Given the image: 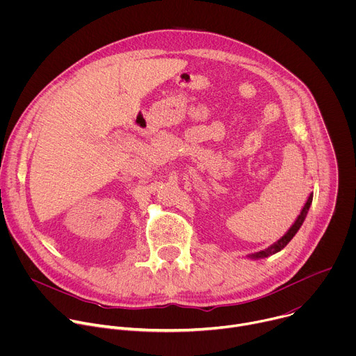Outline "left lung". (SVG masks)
I'll return each instance as SVG.
<instances>
[{"label": "left lung", "instance_id": "8db88e82", "mask_svg": "<svg viewBox=\"0 0 356 356\" xmlns=\"http://www.w3.org/2000/svg\"><path fill=\"white\" fill-rule=\"evenodd\" d=\"M312 202H313V193H310V195H309V198H307V201H306V204H304V207L301 209V211H300V214L297 216V218H296V221L291 224V227L287 229V232L280 238V239H277L275 243H272L270 246H268L266 249H264V250H259V252H253V253H249V255H246V258H249V259H264V258H269V257H272V255H275V253H277V252H280L291 239H293V236L297 234V231L300 229V227L302 225V222H304V220H306V217H307V213H309V210H310V206H312Z\"/></svg>", "mask_w": 356, "mask_h": 356}]
</instances>
